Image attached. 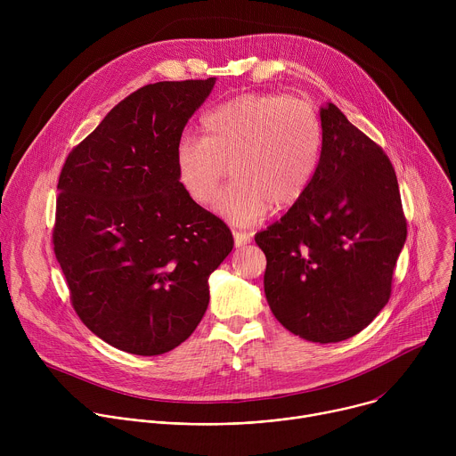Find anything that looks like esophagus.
I'll list each match as a JSON object with an SVG mask.
<instances>
[{"instance_id":"obj_1","label":"esophagus","mask_w":456,"mask_h":456,"mask_svg":"<svg viewBox=\"0 0 456 456\" xmlns=\"http://www.w3.org/2000/svg\"><path fill=\"white\" fill-rule=\"evenodd\" d=\"M232 236H234V245L236 247H243L250 241V234L248 232H241V231H232Z\"/></svg>"}]
</instances>
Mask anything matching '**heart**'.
<instances>
[{
  "instance_id": "1",
  "label": "heart",
  "mask_w": 456,
  "mask_h": 456,
  "mask_svg": "<svg viewBox=\"0 0 456 456\" xmlns=\"http://www.w3.org/2000/svg\"><path fill=\"white\" fill-rule=\"evenodd\" d=\"M202 141L182 137L175 173L187 197L209 206L227 169L234 182L216 211L238 225L264 220L273 206L292 208L306 192L321 157L322 129L315 108L299 97L241 94L200 120Z\"/></svg>"
}]
</instances>
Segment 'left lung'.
<instances>
[{
    "instance_id": "obj_1",
    "label": "left lung",
    "mask_w": 456,
    "mask_h": 456,
    "mask_svg": "<svg viewBox=\"0 0 456 456\" xmlns=\"http://www.w3.org/2000/svg\"><path fill=\"white\" fill-rule=\"evenodd\" d=\"M322 146L297 204L254 236L265 252L267 303L312 343L354 338L392 292L406 218L392 162L332 102L319 108Z\"/></svg>"
}]
</instances>
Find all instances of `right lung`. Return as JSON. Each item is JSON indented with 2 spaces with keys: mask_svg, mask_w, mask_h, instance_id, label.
<instances>
[{
  "mask_svg": "<svg viewBox=\"0 0 456 456\" xmlns=\"http://www.w3.org/2000/svg\"><path fill=\"white\" fill-rule=\"evenodd\" d=\"M215 83L134 92L62 166L53 252L81 321L122 352L160 355L183 343L208 310L209 276L232 250L229 227L187 197L173 162Z\"/></svg>",
  "mask_w": 456,
  "mask_h": 456,
  "instance_id": "add662e5",
  "label": "right lung"
}]
</instances>
